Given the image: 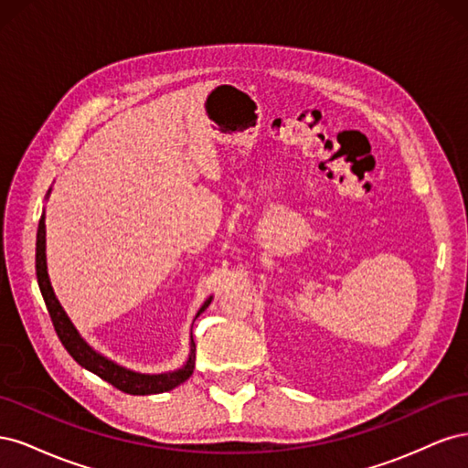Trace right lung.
Segmentation results:
<instances>
[{
    "label": "right lung",
    "instance_id": "obj_1",
    "mask_svg": "<svg viewBox=\"0 0 468 468\" xmlns=\"http://www.w3.org/2000/svg\"><path fill=\"white\" fill-rule=\"evenodd\" d=\"M50 193V191H48ZM37 281H38V289L42 299H45V304L48 308L50 320L54 324V330L58 334L62 346L66 347V351L69 356L74 357L76 363H80L83 369H88L91 373H95L97 377H101L103 380H107L109 385H112L115 388L126 392V394H136V396H144V394H160V392H167L176 387H179L181 382H186L195 369V342L191 335V353L187 363L181 367L177 371L172 373H162V375H144V373H134L131 369H124V367L117 365L115 361H111L107 357H103L101 353H97L86 339L80 335V332L74 328L72 320L68 318V314L64 313L62 304L58 303L54 294V289L50 285L48 279V271H47V226H45V215L40 217L38 222V230H37ZM212 296L205 301V304L199 308V316L201 313H205L207 306L210 304ZM195 316V318H197Z\"/></svg>",
    "mask_w": 468,
    "mask_h": 468
}]
</instances>
